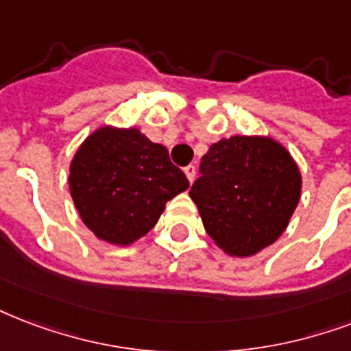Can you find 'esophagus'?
<instances>
[{
	"mask_svg": "<svg viewBox=\"0 0 351 351\" xmlns=\"http://www.w3.org/2000/svg\"><path fill=\"white\" fill-rule=\"evenodd\" d=\"M184 173H186L187 180L193 182V180H195V175H197V167H195L193 164H189V165H187V167H186V169H184Z\"/></svg>",
	"mask_w": 351,
	"mask_h": 351,
	"instance_id": "34e87169",
	"label": "esophagus"
}]
</instances>
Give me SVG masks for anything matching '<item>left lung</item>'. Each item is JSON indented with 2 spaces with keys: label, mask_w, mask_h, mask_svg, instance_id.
Returning a JSON list of instances; mask_svg holds the SVG:
<instances>
[{
  "label": "left lung",
  "mask_w": 351,
  "mask_h": 351,
  "mask_svg": "<svg viewBox=\"0 0 351 351\" xmlns=\"http://www.w3.org/2000/svg\"><path fill=\"white\" fill-rule=\"evenodd\" d=\"M189 189L211 239L247 258L283 234L298 206L300 171L271 138L234 136L210 147Z\"/></svg>",
  "instance_id": "left-lung-1"
}]
</instances>
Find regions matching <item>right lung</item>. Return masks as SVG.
Returning <instances> with one entry per match:
<instances>
[{
    "label": "right lung",
    "instance_id": "add662e5",
    "mask_svg": "<svg viewBox=\"0 0 351 351\" xmlns=\"http://www.w3.org/2000/svg\"><path fill=\"white\" fill-rule=\"evenodd\" d=\"M189 187L164 145L138 128L103 127L75 154L69 191L99 239L130 245L158 223L165 202Z\"/></svg>",
    "mask_w": 351,
    "mask_h": 351
}]
</instances>
